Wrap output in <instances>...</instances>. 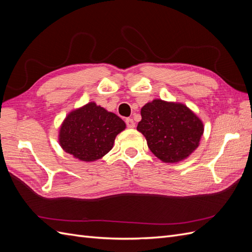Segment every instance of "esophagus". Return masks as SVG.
I'll list each match as a JSON object with an SVG mask.
<instances>
[{"label": "esophagus", "mask_w": 252, "mask_h": 252, "mask_svg": "<svg viewBox=\"0 0 252 252\" xmlns=\"http://www.w3.org/2000/svg\"><path fill=\"white\" fill-rule=\"evenodd\" d=\"M125 122H126V125H127L128 128H134L135 127V123H134V121L132 119L128 118V119H126Z\"/></svg>", "instance_id": "obj_1"}]
</instances>
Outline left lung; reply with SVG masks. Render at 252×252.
Returning <instances> with one entry per match:
<instances>
[{"instance_id":"8db88e82","label":"left lung","mask_w":252,"mask_h":252,"mask_svg":"<svg viewBox=\"0 0 252 252\" xmlns=\"http://www.w3.org/2000/svg\"><path fill=\"white\" fill-rule=\"evenodd\" d=\"M141 116L136 129L162 162H181L199 147L203 122L186 105L154 100L143 106Z\"/></svg>"}]
</instances>
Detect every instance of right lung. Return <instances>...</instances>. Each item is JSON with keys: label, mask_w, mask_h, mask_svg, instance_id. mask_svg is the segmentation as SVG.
Instances as JSON below:
<instances>
[{"label": "right lung", "mask_w": 252, "mask_h": 252, "mask_svg": "<svg viewBox=\"0 0 252 252\" xmlns=\"http://www.w3.org/2000/svg\"><path fill=\"white\" fill-rule=\"evenodd\" d=\"M126 128L117 114L90 102L67 114L59 131L60 146L83 162L102 158Z\"/></svg>", "instance_id": "right-lung-1"}]
</instances>
